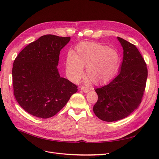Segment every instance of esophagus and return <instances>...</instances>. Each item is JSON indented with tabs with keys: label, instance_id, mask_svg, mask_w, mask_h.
Returning a JSON list of instances; mask_svg holds the SVG:
<instances>
[{
	"label": "esophagus",
	"instance_id": "1",
	"mask_svg": "<svg viewBox=\"0 0 159 159\" xmlns=\"http://www.w3.org/2000/svg\"><path fill=\"white\" fill-rule=\"evenodd\" d=\"M80 89H81V91H84V93H88V91H89V89H88L87 88H85V86H81V87H80Z\"/></svg>",
	"mask_w": 159,
	"mask_h": 159
}]
</instances>
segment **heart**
Masks as SVG:
<instances>
[{
  "label": "heart",
  "mask_w": 159,
  "mask_h": 159,
  "mask_svg": "<svg viewBox=\"0 0 159 159\" xmlns=\"http://www.w3.org/2000/svg\"><path fill=\"white\" fill-rule=\"evenodd\" d=\"M119 65L120 57L115 50L98 42H85L76 46L75 54L68 53L66 69L69 78L78 81L84 75L85 67L91 82L102 84L113 78Z\"/></svg>",
  "instance_id": "obj_1"
}]
</instances>
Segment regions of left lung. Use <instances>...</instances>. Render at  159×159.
<instances>
[{"label":"left lung","instance_id":"1","mask_svg":"<svg viewBox=\"0 0 159 159\" xmlns=\"http://www.w3.org/2000/svg\"><path fill=\"white\" fill-rule=\"evenodd\" d=\"M123 49L120 72L110 83L95 89L98 95L93 112L104 121L113 122L127 117L138 108L145 92L148 71L137 47L117 37Z\"/></svg>","mask_w":159,"mask_h":159}]
</instances>
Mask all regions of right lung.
Masks as SVG:
<instances>
[{
  "instance_id": "obj_1",
  "label": "right lung",
  "mask_w": 159,
  "mask_h": 159,
  "mask_svg": "<svg viewBox=\"0 0 159 159\" xmlns=\"http://www.w3.org/2000/svg\"><path fill=\"white\" fill-rule=\"evenodd\" d=\"M70 40V37L42 36L26 46L14 61V97L33 116L53 117L78 91V86L60 77L57 68L60 51Z\"/></svg>"
}]
</instances>
